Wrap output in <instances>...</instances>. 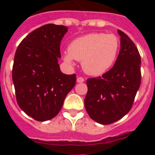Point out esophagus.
I'll list each match as a JSON object with an SVG mask.
<instances>
[{"mask_svg":"<svg viewBox=\"0 0 155 155\" xmlns=\"http://www.w3.org/2000/svg\"><path fill=\"white\" fill-rule=\"evenodd\" d=\"M84 79L83 78H77V82H78V83H82V82H84Z\"/></svg>","mask_w":155,"mask_h":155,"instance_id":"34e87169","label":"esophagus"}]
</instances>
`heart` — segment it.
<instances>
[{
  "mask_svg": "<svg viewBox=\"0 0 155 155\" xmlns=\"http://www.w3.org/2000/svg\"><path fill=\"white\" fill-rule=\"evenodd\" d=\"M120 47V39L115 34L89 33L70 43L64 60L70 65H74V60L81 61L82 69L87 74L99 76L113 65Z\"/></svg>",
  "mask_w": 155,
  "mask_h": 155,
  "instance_id": "b5f03b06",
  "label": "heart"
}]
</instances>
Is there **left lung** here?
<instances>
[{"mask_svg": "<svg viewBox=\"0 0 155 155\" xmlns=\"http://www.w3.org/2000/svg\"><path fill=\"white\" fill-rule=\"evenodd\" d=\"M120 50L114 66L102 77L87 80L84 106L89 116L107 125L129 113L140 85L141 60L128 35L118 30Z\"/></svg>", "mask_w": 155, "mask_h": 155, "instance_id": "left-lung-1", "label": "left lung"}]
</instances>
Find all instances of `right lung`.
I'll return each mask as SVG.
<instances>
[{
	"instance_id": "obj_1",
	"label": "right lung",
	"mask_w": 155,
	"mask_h": 155,
	"mask_svg": "<svg viewBox=\"0 0 155 155\" xmlns=\"http://www.w3.org/2000/svg\"><path fill=\"white\" fill-rule=\"evenodd\" d=\"M68 28L47 24L30 32L18 46L12 69L17 102L37 121L55 117L67 94L74 87L76 75L61 72V42Z\"/></svg>"
}]
</instances>
